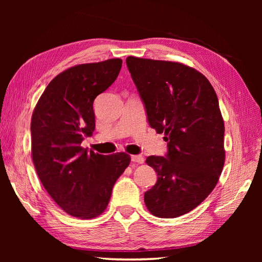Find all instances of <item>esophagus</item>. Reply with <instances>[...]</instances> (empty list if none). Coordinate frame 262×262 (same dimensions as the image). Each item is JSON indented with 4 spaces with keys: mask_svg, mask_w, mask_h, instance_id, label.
<instances>
[{
    "mask_svg": "<svg viewBox=\"0 0 262 262\" xmlns=\"http://www.w3.org/2000/svg\"><path fill=\"white\" fill-rule=\"evenodd\" d=\"M130 159L133 162H135V163H140V164L144 163V158L142 157V155H132Z\"/></svg>",
    "mask_w": 262,
    "mask_h": 262,
    "instance_id": "34e87169",
    "label": "esophagus"
}]
</instances>
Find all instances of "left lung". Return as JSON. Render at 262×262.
<instances>
[{
    "instance_id": "left-lung-1",
    "label": "left lung",
    "mask_w": 262,
    "mask_h": 262,
    "mask_svg": "<svg viewBox=\"0 0 262 262\" xmlns=\"http://www.w3.org/2000/svg\"><path fill=\"white\" fill-rule=\"evenodd\" d=\"M148 124L168 142L165 157L146 163L158 174L144 193L149 213L174 219L213 191L225 161L224 121L214 88L192 68L168 60L126 58Z\"/></svg>"
}]
</instances>
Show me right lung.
I'll return each instance as SVG.
<instances>
[{"instance_id":"obj_1","label":"right lung","mask_w":262,"mask_h":262,"mask_svg":"<svg viewBox=\"0 0 262 262\" xmlns=\"http://www.w3.org/2000/svg\"><path fill=\"white\" fill-rule=\"evenodd\" d=\"M121 64L111 58L62 72L31 117V155L39 179L54 202L77 219L103 213L115 182L130 162L124 152L102 155L81 146L96 128L94 99L116 81Z\"/></svg>"}]
</instances>
